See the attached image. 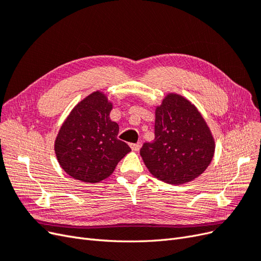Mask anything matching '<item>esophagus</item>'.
Returning <instances> with one entry per match:
<instances>
[{
	"mask_svg": "<svg viewBox=\"0 0 261 261\" xmlns=\"http://www.w3.org/2000/svg\"><path fill=\"white\" fill-rule=\"evenodd\" d=\"M129 147L132 148V150H134V151H138V150H139L140 147H141V144H140V143H137V144H129Z\"/></svg>",
	"mask_w": 261,
	"mask_h": 261,
	"instance_id": "obj_1",
	"label": "esophagus"
}]
</instances>
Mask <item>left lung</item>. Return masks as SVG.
<instances>
[{
  "label": "left lung",
  "mask_w": 261,
  "mask_h": 261,
  "mask_svg": "<svg viewBox=\"0 0 261 261\" xmlns=\"http://www.w3.org/2000/svg\"><path fill=\"white\" fill-rule=\"evenodd\" d=\"M215 139L197 108L180 94L169 93L155 108L154 140L140 155L158 179L180 185L198 177L215 154Z\"/></svg>",
  "instance_id": "obj_1"
}]
</instances>
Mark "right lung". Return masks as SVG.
<instances>
[{"mask_svg": "<svg viewBox=\"0 0 261 261\" xmlns=\"http://www.w3.org/2000/svg\"><path fill=\"white\" fill-rule=\"evenodd\" d=\"M112 108L103 92L94 91L77 103L62 124L54 151L69 176L99 183L130 151L127 144L117 139L118 125L110 118Z\"/></svg>", "mask_w": 261, "mask_h": 261, "instance_id": "right-lung-1", "label": "right lung"}]
</instances>
